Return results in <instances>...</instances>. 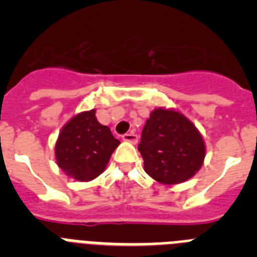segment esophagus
Wrapping results in <instances>:
<instances>
[{
	"label": "esophagus",
	"instance_id": "esophagus-1",
	"mask_svg": "<svg viewBox=\"0 0 257 257\" xmlns=\"http://www.w3.org/2000/svg\"><path fill=\"white\" fill-rule=\"evenodd\" d=\"M122 139L124 142H128V143H133V144H136L138 143V135L135 133H127L122 136Z\"/></svg>",
	"mask_w": 257,
	"mask_h": 257
}]
</instances>
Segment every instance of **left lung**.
<instances>
[{
    "instance_id": "8db88e82",
    "label": "left lung",
    "mask_w": 257,
    "mask_h": 257,
    "mask_svg": "<svg viewBox=\"0 0 257 257\" xmlns=\"http://www.w3.org/2000/svg\"><path fill=\"white\" fill-rule=\"evenodd\" d=\"M138 149L145 172L166 185L194 176L206 156L205 142L197 127L181 113L163 108L151 113Z\"/></svg>"
}]
</instances>
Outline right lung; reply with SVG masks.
I'll use <instances>...</instances> for the list:
<instances>
[{
	"label": "right lung",
	"instance_id": "1",
	"mask_svg": "<svg viewBox=\"0 0 257 257\" xmlns=\"http://www.w3.org/2000/svg\"><path fill=\"white\" fill-rule=\"evenodd\" d=\"M119 145L108 126L99 123L95 109L74 115L59 134L55 145L58 166L68 176L90 181L105 170Z\"/></svg>",
	"mask_w": 257,
	"mask_h": 257
}]
</instances>
